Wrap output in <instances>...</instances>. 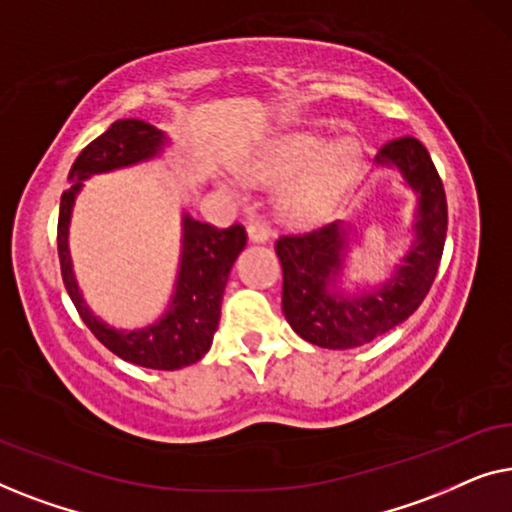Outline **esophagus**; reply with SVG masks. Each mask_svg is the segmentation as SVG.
Instances as JSON below:
<instances>
[{"mask_svg": "<svg viewBox=\"0 0 512 512\" xmlns=\"http://www.w3.org/2000/svg\"><path fill=\"white\" fill-rule=\"evenodd\" d=\"M247 233H249V240H251V242H265V240H268L270 230H268V226H265L263 221L249 219V223H247Z\"/></svg>", "mask_w": 512, "mask_h": 512, "instance_id": "1", "label": "esophagus"}]
</instances>
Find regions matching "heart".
<instances>
[{
	"label": "heart",
	"mask_w": 512,
	"mask_h": 512,
	"mask_svg": "<svg viewBox=\"0 0 512 512\" xmlns=\"http://www.w3.org/2000/svg\"><path fill=\"white\" fill-rule=\"evenodd\" d=\"M361 153V144L349 135L324 144L317 135L298 132L272 144L244 174L258 184H282L303 173V178L279 195V212L284 219L305 223L319 219L338 200L359 170Z\"/></svg>",
	"instance_id": "heart-1"
}]
</instances>
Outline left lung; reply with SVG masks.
<instances>
[{"label":"left lung","mask_w":512,"mask_h":512,"mask_svg":"<svg viewBox=\"0 0 512 512\" xmlns=\"http://www.w3.org/2000/svg\"><path fill=\"white\" fill-rule=\"evenodd\" d=\"M375 163L398 167L417 193L415 242L387 282L356 296L340 289L349 249L342 221L282 235L275 242L284 272V317L300 338L317 347L352 349L391 331L422 305L436 279L447 233V200L429 151L415 137H398L382 146Z\"/></svg>","instance_id":"left-lung-1"}]
</instances>
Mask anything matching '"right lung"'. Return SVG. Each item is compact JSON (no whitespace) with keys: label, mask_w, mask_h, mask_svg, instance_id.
<instances>
[{"label":"right lung","mask_w":512,"mask_h":512,"mask_svg":"<svg viewBox=\"0 0 512 512\" xmlns=\"http://www.w3.org/2000/svg\"><path fill=\"white\" fill-rule=\"evenodd\" d=\"M170 139L139 118H125L109 125L107 132L93 139L74 160L69 181L72 186L60 198L58 256L65 289L76 312L81 314L97 340L123 361L153 370H179L200 361L212 347L221 319V300L235 258L247 244V230L240 223L216 228L184 214L181 219V261L174 293L167 312L151 326L137 331H118L97 319L83 300L69 256V221L83 179L118 167L137 165L163 153Z\"/></svg>","instance_id":"add662e5"}]
</instances>
